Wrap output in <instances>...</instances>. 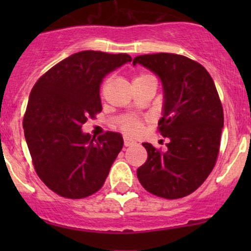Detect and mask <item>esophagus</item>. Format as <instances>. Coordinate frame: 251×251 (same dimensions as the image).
I'll return each instance as SVG.
<instances>
[{"label": "esophagus", "instance_id": "1", "mask_svg": "<svg viewBox=\"0 0 251 251\" xmlns=\"http://www.w3.org/2000/svg\"><path fill=\"white\" fill-rule=\"evenodd\" d=\"M133 144H135V142H133V141H131V140H127V138H125V140H124V146H125V147H130V146H133Z\"/></svg>", "mask_w": 251, "mask_h": 251}]
</instances>
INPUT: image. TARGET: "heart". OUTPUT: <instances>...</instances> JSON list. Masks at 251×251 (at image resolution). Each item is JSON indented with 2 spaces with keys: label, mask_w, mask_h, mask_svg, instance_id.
I'll list each match as a JSON object with an SVG mask.
<instances>
[{
  "label": "heart",
  "mask_w": 251,
  "mask_h": 251,
  "mask_svg": "<svg viewBox=\"0 0 251 251\" xmlns=\"http://www.w3.org/2000/svg\"><path fill=\"white\" fill-rule=\"evenodd\" d=\"M147 78H155L151 74H140L135 77L133 83L138 82V81L147 80ZM108 82H104L102 86V93H104L105 87H107ZM118 128L123 131L125 135L128 136H135L137 135L142 128V121L138 118H133V116H123L120 120L118 121Z\"/></svg>",
  "instance_id": "1"
}]
</instances>
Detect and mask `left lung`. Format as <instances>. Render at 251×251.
<instances>
[{"label": "left lung", "mask_w": 251, "mask_h": 251, "mask_svg": "<svg viewBox=\"0 0 251 251\" xmlns=\"http://www.w3.org/2000/svg\"><path fill=\"white\" fill-rule=\"evenodd\" d=\"M137 63L161 78L165 103L158 130L170 140L166 151L142 143L148 158L137 169L138 181L160 198H183L204 183L219 156L224 109L216 86L203 65L184 55L143 54Z\"/></svg>", "instance_id": "1"}]
</instances>
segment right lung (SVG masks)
<instances>
[{"label": "right lung", "mask_w": 251, "mask_h": 251, "mask_svg": "<svg viewBox=\"0 0 251 251\" xmlns=\"http://www.w3.org/2000/svg\"><path fill=\"white\" fill-rule=\"evenodd\" d=\"M132 58L82 50L45 73L32 87L23 119L37 176L58 196L81 199L100 191L123 148L120 133L97 138L82 133L87 119L102 111V78Z\"/></svg>", "instance_id": "obj_1"}]
</instances>
